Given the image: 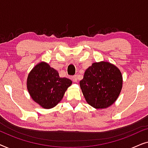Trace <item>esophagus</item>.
Instances as JSON below:
<instances>
[{"mask_svg": "<svg viewBox=\"0 0 148 148\" xmlns=\"http://www.w3.org/2000/svg\"><path fill=\"white\" fill-rule=\"evenodd\" d=\"M72 80L73 82H77L78 81V78H77V75H74L72 77Z\"/></svg>", "mask_w": 148, "mask_h": 148, "instance_id": "1", "label": "esophagus"}]
</instances>
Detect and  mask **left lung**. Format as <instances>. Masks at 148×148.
Here are the masks:
<instances>
[{
  "instance_id": "1",
  "label": "left lung",
  "mask_w": 148,
  "mask_h": 148,
  "mask_svg": "<svg viewBox=\"0 0 148 148\" xmlns=\"http://www.w3.org/2000/svg\"><path fill=\"white\" fill-rule=\"evenodd\" d=\"M86 102L96 109L106 108L116 102L123 87L120 69L109 62H94L79 82Z\"/></svg>"
}]
</instances>
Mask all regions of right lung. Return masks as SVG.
<instances>
[{"label": "right lung", "mask_w": 148, "mask_h": 148, "mask_svg": "<svg viewBox=\"0 0 148 148\" xmlns=\"http://www.w3.org/2000/svg\"><path fill=\"white\" fill-rule=\"evenodd\" d=\"M71 84L69 79L60 77L57 71L44 61L32 69L27 79V89L32 100L45 109L56 106Z\"/></svg>", "instance_id": "add662e5"}]
</instances>
